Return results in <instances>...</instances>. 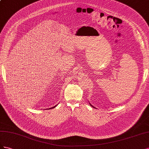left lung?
Masks as SVG:
<instances>
[{
  "instance_id": "obj_1",
  "label": "left lung",
  "mask_w": 149,
  "mask_h": 149,
  "mask_svg": "<svg viewBox=\"0 0 149 149\" xmlns=\"http://www.w3.org/2000/svg\"><path fill=\"white\" fill-rule=\"evenodd\" d=\"M89 104H90V105H91V106H92V107H93V108H95V109H96V108H95V107H93V105H92V104H91V103H89Z\"/></svg>"
}]
</instances>
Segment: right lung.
<instances>
[{
  "label": "right lung",
  "instance_id": "right-lung-1",
  "mask_svg": "<svg viewBox=\"0 0 149 149\" xmlns=\"http://www.w3.org/2000/svg\"><path fill=\"white\" fill-rule=\"evenodd\" d=\"M56 106H57V105H55V106H54V107H51V108H49V109H54V108H55V107H56Z\"/></svg>",
  "mask_w": 149,
  "mask_h": 149
}]
</instances>
